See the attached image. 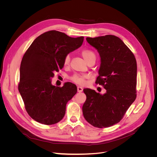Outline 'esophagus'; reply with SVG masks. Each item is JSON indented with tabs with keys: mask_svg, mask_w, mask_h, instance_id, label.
<instances>
[{
	"mask_svg": "<svg viewBox=\"0 0 157 157\" xmlns=\"http://www.w3.org/2000/svg\"><path fill=\"white\" fill-rule=\"evenodd\" d=\"M77 90H78V92H83V88L82 87H81V86H78V88H77Z\"/></svg>",
	"mask_w": 157,
	"mask_h": 157,
	"instance_id": "obj_1",
	"label": "esophagus"
}]
</instances>
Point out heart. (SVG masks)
<instances>
[{"mask_svg": "<svg viewBox=\"0 0 157 157\" xmlns=\"http://www.w3.org/2000/svg\"><path fill=\"white\" fill-rule=\"evenodd\" d=\"M81 55L83 57V59L85 60V61L86 62H88V61L91 60L92 59H96V55L94 53V52H93L92 51L90 50V49H84L81 52ZM71 60V57L69 55H67L65 58H64V60H63V63L65 65H67L69 63ZM87 76L86 75H79V74H74L71 78V79L74 82V83L78 84V85H83L85 83V79L87 78Z\"/></svg>", "mask_w": 157, "mask_h": 157, "instance_id": "obj_1", "label": "heart"}]
</instances>
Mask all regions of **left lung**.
Wrapping results in <instances>:
<instances>
[{"label": "left lung", "instance_id": "obj_1", "mask_svg": "<svg viewBox=\"0 0 157 157\" xmlns=\"http://www.w3.org/2000/svg\"><path fill=\"white\" fill-rule=\"evenodd\" d=\"M97 49L101 65L96 83L106 90L104 94L85 88L83 105L85 120L92 125L105 128L118 123L136 98L137 63L130 49L119 37L106 35L86 37Z\"/></svg>", "mask_w": 157, "mask_h": 157}]
</instances>
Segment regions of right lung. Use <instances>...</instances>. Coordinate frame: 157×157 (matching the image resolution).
I'll return each mask as SVG.
<instances>
[{
    "instance_id": "1",
    "label": "right lung",
    "mask_w": 157,
    "mask_h": 157,
    "mask_svg": "<svg viewBox=\"0 0 157 157\" xmlns=\"http://www.w3.org/2000/svg\"><path fill=\"white\" fill-rule=\"evenodd\" d=\"M84 37H71L51 30L38 36L22 59L19 92L30 117L44 125H53L64 117L66 104L77 92L76 86L66 82L53 86L55 72L63 67L65 56L81 46Z\"/></svg>"
}]
</instances>
